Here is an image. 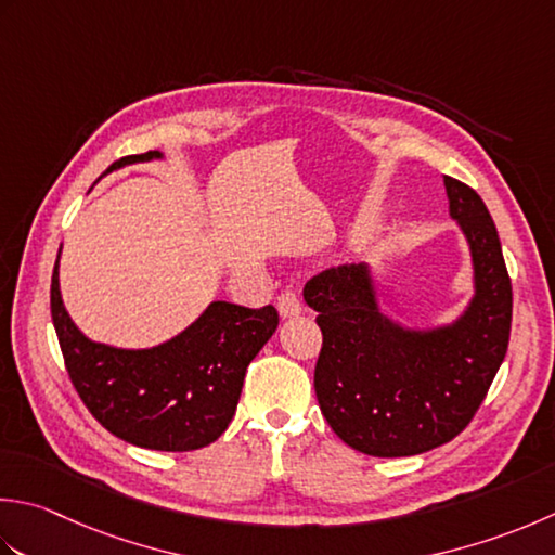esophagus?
Masks as SVG:
<instances>
[{"label": "esophagus", "mask_w": 555, "mask_h": 555, "mask_svg": "<svg viewBox=\"0 0 555 555\" xmlns=\"http://www.w3.org/2000/svg\"><path fill=\"white\" fill-rule=\"evenodd\" d=\"M302 310V302L298 298V293L293 288H284L279 293V312L281 318H293V314H298Z\"/></svg>", "instance_id": "obj_1"}]
</instances>
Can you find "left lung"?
<instances>
[{
	"label": "left lung",
	"mask_w": 555,
	"mask_h": 555,
	"mask_svg": "<svg viewBox=\"0 0 555 555\" xmlns=\"http://www.w3.org/2000/svg\"><path fill=\"white\" fill-rule=\"evenodd\" d=\"M450 214L469 241L476 296L452 327L409 332L377 310L365 264L312 276L302 298L318 310L322 349L314 395L332 430L371 457H411L469 426L507 353L513 284L483 199L444 176Z\"/></svg>",
	"instance_id": "obj_1"
}]
</instances>
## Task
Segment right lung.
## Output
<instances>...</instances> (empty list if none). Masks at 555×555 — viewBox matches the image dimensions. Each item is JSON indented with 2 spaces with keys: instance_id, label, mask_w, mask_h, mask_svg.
I'll return each mask as SVG.
<instances>
[{
  "instance_id": "right-lung-1",
  "label": "right lung",
  "mask_w": 555,
  "mask_h": 555,
  "mask_svg": "<svg viewBox=\"0 0 555 555\" xmlns=\"http://www.w3.org/2000/svg\"><path fill=\"white\" fill-rule=\"evenodd\" d=\"M158 156V151L125 156L107 170ZM57 264L60 255L50 286L54 332L76 395L93 418L119 440L146 450L190 452L219 438L235 414L249 361L276 332V308L216 300L176 339L122 351L93 344L74 327L62 306Z\"/></svg>"
}]
</instances>
